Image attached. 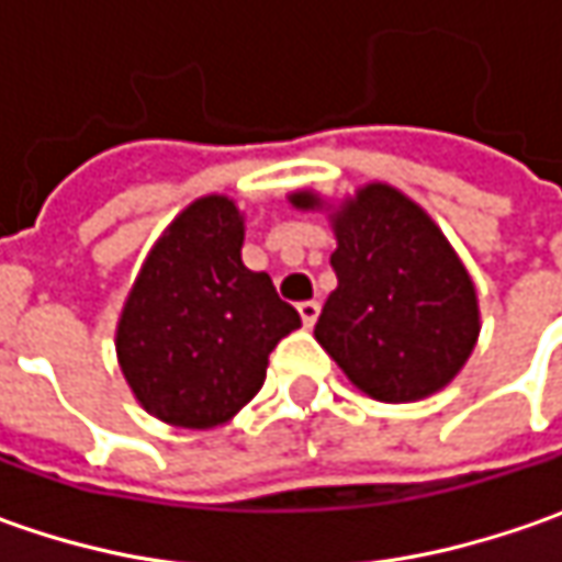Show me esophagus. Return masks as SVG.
Segmentation results:
<instances>
[{"label": "esophagus", "mask_w": 562, "mask_h": 562, "mask_svg": "<svg viewBox=\"0 0 562 562\" xmlns=\"http://www.w3.org/2000/svg\"><path fill=\"white\" fill-rule=\"evenodd\" d=\"M296 310H300V318H303V325L310 328V325H315V318H318V310H322V306H318V300H303V303H300Z\"/></svg>", "instance_id": "obj_1"}]
</instances>
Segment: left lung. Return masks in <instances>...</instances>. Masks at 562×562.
Here are the masks:
<instances>
[{
    "mask_svg": "<svg viewBox=\"0 0 562 562\" xmlns=\"http://www.w3.org/2000/svg\"><path fill=\"white\" fill-rule=\"evenodd\" d=\"M293 205L315 209L313 193ZM337 288L315 340L369 397L409 403L441 391L479 337L472 278L438 225L387 184H369L335 218Z\"/></svg>",
    "mask_w": 562,
    "mask_h": 562,
    "instance_id": "left-lung-1",
    "label": "left lung"
}]
</instances>
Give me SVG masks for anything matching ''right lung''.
<instances>
[{
    "instance_id": "right-lung-1",
    "label": "right lung",
    "mask_w": 562,
    "mask_h": 562,
    "mask_svg": "<svg viewBox=\"0 0 562 562\" xmlns=\"http://www.w3.org/2000/svg\"><path fill=\"white\" fill-rule=\"evenodd\" d=\"M244 218L203 196L153 247L119 322V362L146 413L181 428L227 422L259 394L269 353L300 328L266 271L240 259Z\"/></svg>"
}]
</instances>
